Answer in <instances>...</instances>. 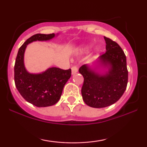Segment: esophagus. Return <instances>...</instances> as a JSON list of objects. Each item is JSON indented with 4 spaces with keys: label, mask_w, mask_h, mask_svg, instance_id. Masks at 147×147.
<instances>
[{
    "label": "esophagus",
    "mask_w": 147,
    "mask_h": 147,
    "mask_svg": "<svg viewBox=\"0 0 147 147\" xmlns=\"http://www.w3.org/2000/svg\"><path fill=\"white\" fill-rule=\"evenodd\" d=\"M78 72V67H77V66L76 65H74L73 67H71V74H76V73H77Z\"/></svg>",
    "instance_id": "esophagus-1"
}]
</instances>
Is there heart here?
I'll use <instances>...</instances> for the list:
<instances>
[{
  "instance_id": "heart-1",
  "label": "heart",
  "mask_w": 147,
  "mask_h": 147,
  "mask_svg": "<svg viewBox=\"0 0 147 147\" xmlns=\"http://www.w3.org/2000/svg\"><path fill=\"white\" fill-rule=\"evenodd\" d=\"M90 47H91V46L90 45H86V46H84V47H82L81 50L82 51H86V50L89 49Z\"/></svg>"
}]
</instances>
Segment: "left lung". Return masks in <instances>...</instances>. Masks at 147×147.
Listing matches in <instances>:
<instances>
[{
    "label": "left lung",
    "instance_id": "obj_1",
    "mask_svg": "<svg viewBox=\"0 0 147 147\" xmlns=\"http://www.w3.org/2000/svg\"><path fill=\"white\" fill-rule=\"evenodd\" d=\"M106 53L100 56L98 62L108 67L105 74H98L88 65H83L79 72L84 77L82 88L83 100L92 108H105L118 101L123 95L128 84L126 57L117 43L104 37Z\"/></svg>",
    "mask_w": 147,
    "mask_h": 147
}]
</instances>
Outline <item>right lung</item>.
<instances>
[{
    "instance_id": "right-lung-1",
    "label": "right lung",
    "mask_w": 147,
    "mask_h": 147,
    "mask_svg": "<svg viewBox=\"0 0 147 147\" xmlns=\"http://www.w3.org/2000/svg\"><path fill=\"white\" fill-rule=\"evenodd\" d=\"M54 37V33L33 35L19 48L16 58L14 67L16 88L26 101L37 107H47L57 103L64 86L71 76V69L50 67L41 74H30L25 69L24 53L28 44L36 41H48Z\"/></svg>"
}]
</instances>
